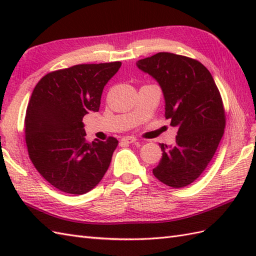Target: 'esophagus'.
<instances>
[{
    "label": "esophagus",
    "instance_id": "1",
    "mask_svg": "<svg viewBox=\"0 0 256 256\" xmlns=\"http://www.w3.org/2000/svg\"><path fill=\"white\" fill-rule=\"evenodd\" d=\"M122 142H124V143H128V144H131V143H135L136 142V138H133V136H125V138H123L122 140Z\"/></svg>",
    "mask_w": 256,
    "mask_h": 256
}]
</instances>
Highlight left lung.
Wrapping results in <instances>:
<instances>
[{
	"instance_id": "1",
	"label": "left lung",
	"mask_w": 256,
	"mask_h": 256,
	"mask_svg": "<svg viewBox=\"0 0 256 256\" xmlns=\"http://www.w3.org/2000/svg\"><path fill=\"white\" fill-rule=\"evenodd\" d=\"M136 64L160 84L165 118L178 128L175 144H160L154 176L170 187H186L204 172L224 136L226 111L218 86L202 64L186 56L158 52Z\"/></svg>"
}]
</instances>
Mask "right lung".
Returning <instances> with one entry per match:
<instances>
[{"label":"right lung","instance_id":"1","mask_svg":"<svg viewBox=\"0 0 256 256\" xmlns=\"http://www.w3.org/2000/svg\"><path fill=\"white\" fill-rule=\"evenodd\" d=\"M121 62L82 64L44 76L32 91L25 116V140L37 172L62 192L84 194L104 176L118 144L86 142L82 118L98 112L104 86Z\"/></svg>","mask_w":256,"mask_h":256}]
</instances>
